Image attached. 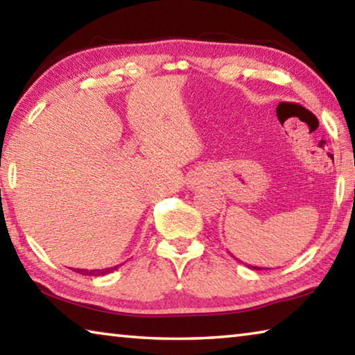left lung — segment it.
<instances>
[{"mask_svg": "<svg viewBox=\"0 0 355 355\" xmlns=\"http://www.w3.org/2000/svg\"><path fill=\"white\" fill-rule=\"evenodd\" d=\"M232 255V254H230ZM233 257V255H232ZM233 258H235V260H238V258L236 257H233ZM238 261H241V260H238ZM243 263V261H241ZM248 266L249 268H252V269H255V271H261V269H269V268H260V266H250V264H248Z\"/></svg>", "mask_w": 355, "mask_h": 355, "instance_id": "obj_1", "label": "left lung"}]
</instances>
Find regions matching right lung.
<instances>
[{"label": "right lung", "mask_w": 355, "mask_h": 355, "mask_svg": "<svg viewBox=\"0 0 355 355\" xmlns=\"http://www.w3.org/2000/svg\"><path fill=\"white\" fill-rule=\"evenodd\" d=\"M114 269H117V266L105 268V269H91V271H89V269H73V271L78 274H83V275H95V277H98V275H106V274L112 272Z\"/></svg>", "instance_id": "add662e5"}]
</instances>
